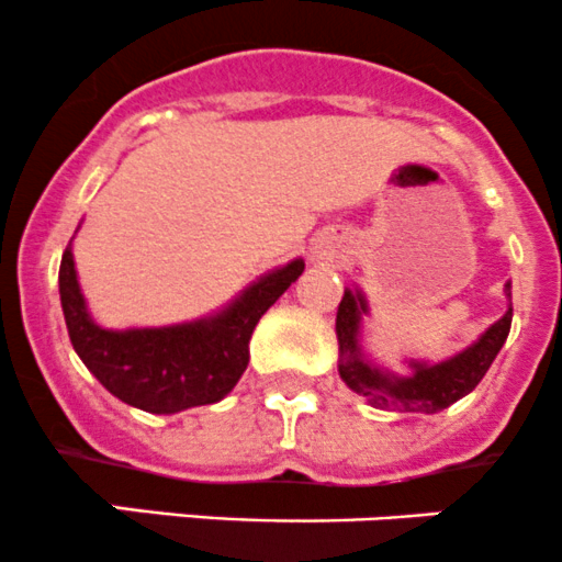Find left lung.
I'll return each instance as SVG.
<instances>
[{
	"label": "left lung",
	"mask_w": 562,
	"mask_h": 562,
	"mask_svg": "<svg viewBox=\"0 0 562 562\" xmlns=\"http://www.w3.org/2000/svg\"><path fill=\"white\" fill-rule=\"evenodd\" d=\"M506 296L512 299V282L506 285ZM367 313L361 293L345 291L337 310V339H339V378L356 394L367 396L375 407H400L411 413H438L454 405L464 394H470L486 375L495 356L501 353L508 331H512L514 310L486 328L475 345L440 364H418L413 361L411 378H391L364 361L359 348V323Z\"/></svg>",
	"instance_id": "left-lung-1"
}]
</instances>
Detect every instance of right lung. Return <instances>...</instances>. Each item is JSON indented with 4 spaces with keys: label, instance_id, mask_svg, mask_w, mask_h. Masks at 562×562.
Returning a JSON list of instances; mask_svg holds the SVG:
<instances>
[{
    "label": "right lung",
    "instance_id": "1",
    "mask_svg": "<svg viewBox=\"0 0 562 562\" xmlns=\"http://www.w3.org/2000/svg\"><path fill=\"white\" fill-rule=\"evenodd\" d=\"M302 271L304 260H291L260 277L214 317L166 328L108 331L87 313L67 247L59 266L61 313L76 353L113 396L146 413H179L220 402L239 383L249 361L252 328Z\"/></svg>",
    "mask_w": 562,
    "mask_h": 562
}]
</instances>
